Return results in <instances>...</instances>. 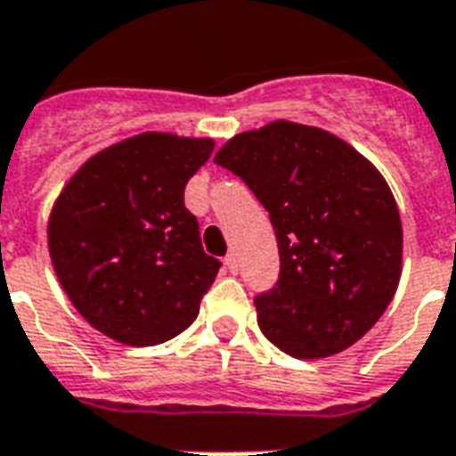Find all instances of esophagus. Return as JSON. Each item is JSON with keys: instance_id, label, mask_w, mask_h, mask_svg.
Returning a JSON list of instances; mask_svg holds the SVG:
<instances>
[{"instance_id": "obj_1", "label": "esophagus", "mask_w": 456, "mask_h": 456, "mask_svg": "<svg viewBox=\"0 0 456 456\" xmlns=\"http://www.w3.org/2000/svg\"><path fill=\"white\" fill-rule=\"evenodd\" d=\"M224 265H227L229 273H239V260H236L234 253H229L227 258H224Z\"/></svg>"}]
</instances>
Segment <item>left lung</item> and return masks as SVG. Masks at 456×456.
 I'll return each instance as SVG.
<instances>
[{"label": "left lung", "mask_w": 456, "mask_h": 456, "mask_svg": "<svg viewBox=\"0 0 456 456\" xmlns=\"http://www.w3.org/2000/svg\"><path fill=\"white\" fill-rule=\"evenodd\" d=\"M215 162L270 213L280 280L253 298L263 335L294 359L359 342L397 291L402 220L390 186L342 138L294 121L234 135Z\"/></svg>", "instance_id": "obj_1"}]
</instances>
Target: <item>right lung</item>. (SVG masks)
Masks as SVG:
<instances>
[{"label": "right lung", "instance_id": "right-lung-1", "mask_svg": "<svg viewBox=\"0 0 456 456\" xmlns=\"http://www.w3.org/2000/svg\"><path fill=\"white\" fill-rule=\"evenodd\" d=\"M213 148L210 138L138 134L93 155L59 193L52 265L102 335L152 346L196 321L222 263L203 251L183 189Z\"/></svg>", "mask_w": 456, "mask_h": 456}]
</instances>
